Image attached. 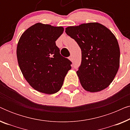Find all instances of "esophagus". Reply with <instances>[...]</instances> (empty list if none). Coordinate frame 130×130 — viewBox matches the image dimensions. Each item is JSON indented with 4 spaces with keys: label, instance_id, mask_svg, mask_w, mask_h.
Wrapping results in <instances>:
<instances>
[{
    "label": "esophagus",
    "instance_id": "obj_1",
    "mask_svg": "<svg viewBox=\"0 0 130 130\" xmlns=\"http://www.w3.org/2000/svg\"><path fill=\"white\" fill-rule=\"evenodd\" d=\"M69 60H71V61H73V56H70L69 57Z\"/></svg>",
    "mask_w": 130,
    "mask_h": 130
}]
</instances>
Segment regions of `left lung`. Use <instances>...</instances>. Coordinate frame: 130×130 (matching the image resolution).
<instances>
[{
    "instance_id": "left-lung-1",
    "label": "left lung",
    "mask_w": 130,
    "mask_h": 130,
    "mask_svg": "<svg viewBox=\"0 0 130 130\" xmlns=\"http://www.w3.org/2000/svg\"><path fill=\"white\" fill-rule=\"evenodd\" d=\"M65 32L81 49L82 61L77 74L83 88L90 92L107 88L120 66V47L115 35L97 22L69 26Z\"/></svg>"
}]
</instances>
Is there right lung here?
I'll return each instance as SVG.
<instances>
[{"label": "right lung", "mask_w": 130, "mask_h": 130, "mask_svg": "<svg viewBox=\"0 0 130 130\" xmlns=\"http://www.w3.org/2000/svg\"><path fill=\"white\" fill-rule=\"evenodd\" d=\"M63 31L62 26L37 23L22 34L18 43L17 58L23 76L41 93L57 92L72 68V62L60 54L56 44Z\"/></svg>", "instance_id": "right-lung-1"}]
</instances>
